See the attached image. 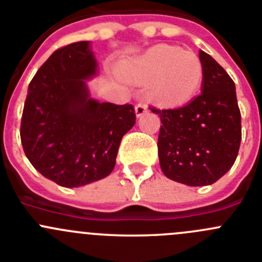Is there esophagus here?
<instances>
[{"instance_id":"esophagus-1","label":"esophagus","mask_w":262,"mask_h":262,"mask_svg":"<svg viewBox=\"0 0 262 262\" xmlns=\"http://www.w3.org/2000/svg\"><path fill=\"white\" fill-rule=\"evenodd\" d=\"M135 112H136V116L141 117L144 113H146V112H148V104H146L145 101H141V103L136 104Z\"/></svg>"}]
</instances>
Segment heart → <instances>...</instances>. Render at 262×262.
I'll return each instance as SVG.
<instances>
[{
    "mask_svg": "<svg viewBox=\"0 0 262 262\" xmlns=\"http://www.w3.org/2000/svg\"><path fill=\"white\" fill-rule=\"evenodd\" d=\"M129 81L149 84V96L164 106L188 103L203 79V67L195 54L170 45H157L126 63Z\"/></svg>",
    "mask_w": 262,
    "mask_h": 262,
    "instance_id": "b5f03b06",
    "label": "heart"
}]
</instances>
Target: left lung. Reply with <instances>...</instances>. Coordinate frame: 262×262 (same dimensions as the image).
Here are the masks:
<instances>
[{
    "label": "left lung",
    "instance_id": "8db88e82",
    "mask_svg": "<svg viewBox=\"0 0 262 262\" xmlns=\"http://www.w3.org/2000/svg\"><path fill=\"white\" fill-rule=\"evenodd\" d=\"M202 94L181 108L151 112L161 117L159 164L164 175L189 186L216 183L235 162L242 139L235 84L210 55L199 51Z\"/></svg>",
    "mask_w": 262,
    "mask_h": 262
}]
</instances>
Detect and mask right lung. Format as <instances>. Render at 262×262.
Here are the masks:
<instances>
[{
    "instance_id": "add662e5",
    "label": "right lung",
    "mask_w": 262,
    "mask_h": 262,
    "mask_svg": "<svg viewBox=\"0 0 262 262\" xmlns=\"http://www.w3.org/2000/svg\"><path fill=\"white\" fill-rule=\"evenodd\" d=\"M96 73L89 42L58 49L28 87L20 124L24 153L45 178L77 188L106 178L124 134L135 124L131 104L89 98L84 79Z\"/></svg>"
}]
</instances>
